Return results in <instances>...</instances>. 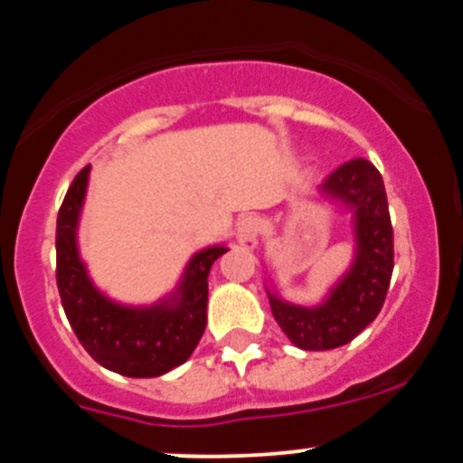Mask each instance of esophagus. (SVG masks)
<instances>
[{"instance_id": "34e87169", "label": "esophagus", "mask_w": 463, "mask_h": 463, "mask_svg": "<svg viewBox=\"0 0 463 463\" xmlns=\"http://www.w3.org/2000/svg\"><path fill=\"white\" fill-rule=\"evenodd\" d=\"M262 225L256 216H247L238 222V242H241L245 250H253L258 245V238H260Z\"/></svg>"}]
</instances>
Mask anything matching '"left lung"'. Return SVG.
<instances>
[{
    "instance_id": "1",
    "label": "left lung",
    "mask_w": 463,
    "mask_h": 463,
    "mask_svg": "<svg viewBox=\"0 0 463 463\" xmlns=\"http://www.w3.org/2000/svg\"><path fill=\"white\" fill-rule=\"evenodd\" d=\"M320 192L353 212L355 258L322 305H289L269 293L276 322L293 345L305 351L349 345L382 311L392 276V225L377 167L366 158H351L325 178Z\"/></svg>"
}]
</instances>
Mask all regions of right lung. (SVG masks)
Instances as JSON below:
<instances>
[{
  "label": "right lung",
  "mask_w": 463,
  "mask_h": 463,
  "mask_svg": "<svg viewBox=\"0 0 463 463\" xmlns=\"http://www.w3.org/2000/svg\"><path fill=\"white\" fill-rule=\"evenodd\" d=\"M90 165L68 187L57 216V289L74 335L94 362L126 377H158L196 349L207 326V276L227 247H207L187 265L176 293L152 307L108 300L88 278L77 250V222Z\"/></svg>",
  "instance_id": "1"
}]
</instances>
